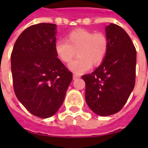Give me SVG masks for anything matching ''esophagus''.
<instances>
[{"label":"esophagus","instance_id":"obj_1","mask_svg":"<svg viewBox=\"0 0 148 148\" xmlns=\"http://www.w3.org/2000/svg\"><path fill=\"white\" fill-rule=\"evenodd\" d=\"M81 77V76L80 75H78V74H73V79L74 80H76V79H78Z\"/></svg>","mask_w":148,"mask_h":148}]
</instances>
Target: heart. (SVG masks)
<instances>
[{
    "mask_svg": "<svg viewBox=\"0 0 148 148\" xmlns=\"http://www.w3.org/2000/svg\"><path fill=\"white\" fill-rule=\"evenodd\" d=\"M66 40H58L54 46L58 58L62 62L69 63V68L75 73H83L90 67L102 63L108 53L109 40L105 34L95 33L86 29H77L66 36Z\"/></svg>",
    "mask_w": 148,
    "mask_h": 148,
    "instance_id": "obj_1",
    "label": "heart"
}]
</instances>
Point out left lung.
<instances>
[{"instance_id": "obj_1", "label": "left lung", "mask_w": 148, "mask_h": 148, "mask_svg": "<svg viewBox=\"0 0 148 148\" xmlns=\"http://www.w3.org/2000/svg\"><path fill=\"white\" fill-rule=\"evenodd\" d=\"M109 40L108 53L95 71L83 75L85 100L100 116H109L121 110L135 84L137 52L131 38L117 24L106 27Z\"/></svg>"}]
</instances>
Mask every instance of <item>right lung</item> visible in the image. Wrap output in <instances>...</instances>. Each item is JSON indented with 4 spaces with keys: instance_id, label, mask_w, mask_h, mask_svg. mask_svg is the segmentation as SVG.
<instances>
[{
    "instance_id": "add662e5",
    "label": "right lung",
    "mask_w": 148,
    "mask_h": 148,
    "mask_svg": "<svg viewBox=\"0 0 148 148\" xmlns=\"http://www.w3.org/2000/svg\"><path fill=\"white\" fill-rule=\"evenodd\" d=\"M56 24L31 25L17 38L10 55L17 99L37 117L53 116L64 102L73 74L56 54Z\"/></svg>"
}]
</instances>
